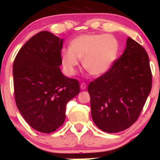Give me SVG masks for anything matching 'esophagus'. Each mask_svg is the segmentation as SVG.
I'll list each match as a JSON object with an SVG mask.
<instances>
[{"mask_svg":"<svg viewBox=\"0 0 160 160\" xmlns=\"http://www.w3.org/2000/svg\"><path fill=\"white\" fill-rule=\"evenodd\" d=\"M80 87H81L82 90H85V89L87 88V84L85 82H82L81 85H80Z\"/></svg>","mask_w":160,"mask_h":160,"instance_id":"1","label":"esophagus"}]
</instances>
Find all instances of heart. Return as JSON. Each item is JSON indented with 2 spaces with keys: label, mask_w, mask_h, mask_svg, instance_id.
Listing matches in <instances>:
<instances>
[{
  "label": "heart",
  "mask_w": 160,
  "mask_h": 160,
  "mask_svg": "<svg viewBox=\"0 0 160 160\" xmlns=\"http://www.w3.org/2000/svg\"><path fill=\"white\" fill-rule=\"evenodd\" d=\"M118 52L116 38L107 34H83L71 41L70 49H63L61 57L70 74L75 73L78 59L90 75L105 74L114 64Z\"/></svg>",
  "instance_id": "heart-1"
}]
</instances>
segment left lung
I'll return each mask as SVG.
<instances>
[{"mask_svg": "<svg viewBox=\"0 0 160 160\" xmlns=\"http://www.w3.org/2000/svg\"><path fill=\"white\" fill-rule=\"evenodd\" d=\"M152 85L148 54L141 45L128 38L122 56L109 71L88 86L95 125L107 133L129 128L138 119Z\"/></svg>", "mask_w": 160, "mask_h": 160, "instance_id": "8db88e82", "label": "left lung"}]
</instances>
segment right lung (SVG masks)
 Segmentation results:
<instances>
[{
  "instance_id": "obj_1",
  "label": "right lung",
  "mask_w": 160,
  "mask_h": 160,
  "mask_svg": "<svg viewBox=\"0 0 160 160\" xmlns=\"http://www.w3.org/2000/svg\"><path fill=\"white\" fill-rule=\"evenodd\" d=\"M63 39L42 31L21 48L12 66L17 107L36 131L51 133L62 125L66 104L80 92L77 79L62 74Z\"/></svg>"
}]
</instances>
